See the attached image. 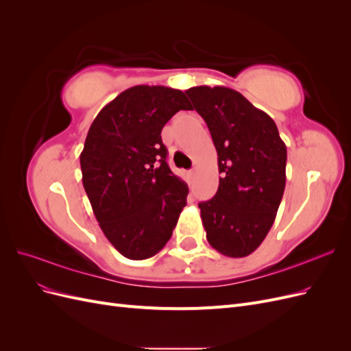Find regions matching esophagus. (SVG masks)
I'll return each mask as SVG.
<instances>
[{
  "label": "esophagus",
  "mask_w": 351,
  "mask_h": 351,
  "mask_svg": "<svg viewBox=\"0 0 351 351\" xmlns=\"http://www.w3.org/2000/svg\"><path fill=\"white\" fill-rule=\"evenodd\" d=\"M193 177H195V169H189V171H187V178H189V182H192Z\"/></svg>",
  "instance_id": "obj_1"
}]
</instances>
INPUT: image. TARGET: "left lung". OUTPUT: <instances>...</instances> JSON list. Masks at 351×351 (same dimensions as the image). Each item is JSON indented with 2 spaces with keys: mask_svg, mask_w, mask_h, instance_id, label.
<instances>
[{
  "mask_svg": "<svg viewBox=\"0 0 351 351\" xmlns=\"http://www.w3.org/2000/svg\"><path fill=\"white\" fill-rule=\"evenodd\" d=\"M186 93L218 154V190L199 204L206 239L226 256L244 258L261 246L277 217L285 187V143L271 117L240 92L195 86Z\"/></svg>",
  "mask_w": 351,
  "mask_h": 351,
  "instance_id": "obj_1",
  "label": "left lung"
}]
</instances>
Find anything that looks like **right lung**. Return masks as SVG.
I'll return each instance as SVG.
<instances>
[{
	"mask_svg": "<svg viewBox=\"0 0 351 351\" xmlns=\"http://www.w3.org/2000/svg\"><path fill=\"white\" fill-rule=\"evenodd\" d=\"M180 110H192L182 90L139 84L105 105L84 141V192L105 237L127 259L161 250L187 204L189 187L169 169L161 139Z\"/></svg>",
	"mask_w": 351,
	"mask_h": 351,
	"instance_id": "right-lung-1",
	"label": "right lung"
}]
</instances>
